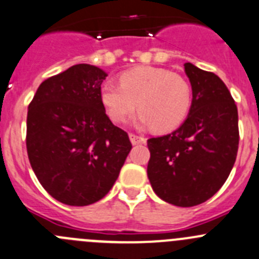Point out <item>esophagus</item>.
Instances as JSON below:
<instances>
[{
	"label": "esophagus",
	"mask_w": 259,
	"mask_h": 259,
	"mask_svg": "<svg viewBox=\"0 0 259 259\" xmlns=\"http://www.w3.org/2000/svg\"><path fill=\"white\" fill-rule=\"evenodd\" d=\"M129 138H130V142H132V144H134V145L144 144V143L147 142V139H145V138L140 137V135H135V134H133V133H130Z\"/></svg>",
	"instance_id": "1"
}]
</instances>
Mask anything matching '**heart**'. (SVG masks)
I'll return each instance as SVG.
<instances>
[{
	"mask_svg": "<svg viewBox=\"0 0 259 259\" xmlns=\"http://www.w3.org/2000/svg\"><path fill=\"white\" fill-rule=\"evenodd\" d=\"M107 116L125 122L137 110L138 124L158 133L180 126L192 106V89L187 79L164 68L138 67L120 76V84L106 82L100 90Z\"/></svg>",
	"mask_w": 259,
	"mask_h": 259,
	"instance_id": "obj_1",
	"label": "heart"
}]
</instances>
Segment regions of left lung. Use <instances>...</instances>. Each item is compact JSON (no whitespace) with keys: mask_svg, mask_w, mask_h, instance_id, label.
I'll return each instance as SVG.
<instances>
[{"mask_svg":"<svg viewBox=\"0 0 259 259\" xmlns=\"http://www.w3.org/2000/svg\"><path fill=\"white\" fill-rule=\"evenodd\" d=\"M192 87L187 119L173 133L148 139V178L158 197L191 207L220 190L235 163L239 144L238 109L224 82L191 63Z\"/></svg>","mask_w":259,"mask_h":259,"instance_id":"8db88e82","label":"left lung"}]
</instances>
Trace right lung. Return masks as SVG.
<instances>
[{
	"instance_id": "obj_1",
	"label": "right lung",
	"mask_w": 259,
	"mask_h": 259,
	"mask_svg": "<svg viewBox=\"0 0 259 259\" xmlns=\"http://www.w3.org/2000/svg\"><path fill=\"white\" fill-rule=\"evenodd\" d=\"M107 74L76 64L45 79L27 110L30 164L50 196L86 206L106 196L132 149L127 133L105 112L100 90Z\"/></svg>"
}]
</instances>
